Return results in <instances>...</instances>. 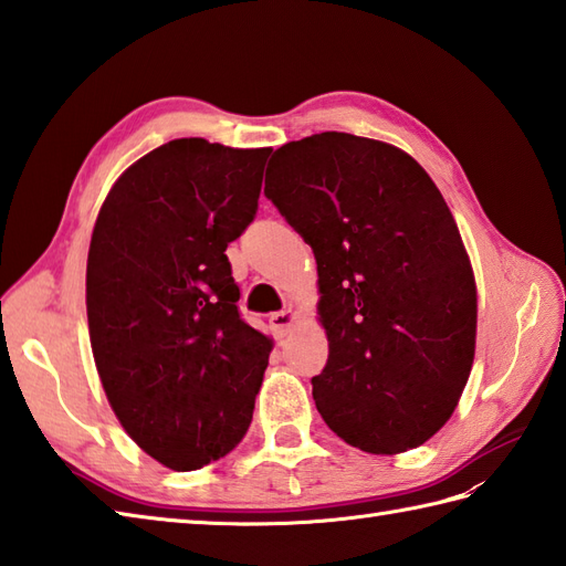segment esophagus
Here are the masks:
<instances>
[{
    "label": "esophagus",
    "mask_w": 566,
    "mask_h": 566,
    "mask_svg": "<svg viewBox=\"0 0 566 566\" xmlns=\"http://www.w3.org/2000/svg\"><path fill=\"white\" fill-rule=\"evenodd\" d=\"M295 319H297V315L293 310H281V312H271V317H269V324H271V329L279 334V336H285L287 332H291V326L295 324Z\"/></svg>",
    "instance_id": "esophagus-1"
}]
</instances>
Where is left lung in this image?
<instances>
[{
	"label": "left lung",
	"instance_id": "1",
	"mask_svg": "<svg viewBox=\"0 0 566 566\" xmlns=\"http://www.w3.org/2000/svg\"><path fill=\"white\" fill-rule=\"evenodd\" d=\"M263 193L315 251L326 426L373 455L417 448L470 378L476 285L453 212L401 149L319 133L275 149Z\"/></svg>",
	"mask_w": 566,
	"mask_h": 566
}]
</instances>
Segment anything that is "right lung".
<instances>
[{
    "instance_id": "add662e5",
    "label": "right lung",
    "mask_w": 566,
    "mask_h": 566,
    "mask_svg": "<svg viewBox=\"0 0 566 566\" xmlns=\"http://www.w3.org/2000/svg\"><path fill=\"white\" fill-rule=\"evenodd\" d=\"M263 149L181 137L113 184L86 259L98 378L125 433L191 472L242 441L271 338L237 307L224 254L256 218Z\"/></svg>"
}]
</instances>
